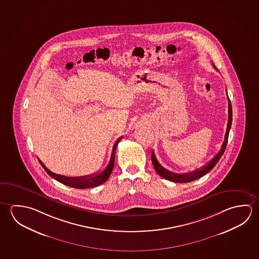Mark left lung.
I'll return each instance as SVG.
<instances>
[{
	"mask_svg": "<svg viewBox=\"0 0 259 259\" xmlns=\"http://www.w3.org/2000/svg\"><path fill=\"white\" fill-rule=\"evenodd\" d=\"M213 68L218 70L213 64ZM227 99H228V122H227V132H226V136H225V140L223 142L222 147H221V150L218 152V154L210 162H208L206 165H204L203 167L196 169V170L193 171V172H186V174H176V172H171V171H169L167 169L163 167L158 163L157 159H156L155 155H154V152H152V154H151L152 163H153L155 171H156V172L158 174L160 177H162L164 179L169 180V181L175 182V183H188V182L195 181V180L198 179L200 177H204V175H206L211 169H213L214 167V165L218 163L219 159L221 158V156H222L225 150H226L227 140H228V136H229V131H230V128H231L232 116H233V114H232V105L228 96H227Z\"/></svg>",
	"mask_w": 259,
	"mask_h": 259,
	"instance_id": "left-lung-1",
	"label": "left lung"
}]
</instances>
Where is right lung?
Here are the masks:
<instances>
[{
    "instance_id": "obj_1",
    "label": "right lung",
    "mask_w": 259,
    "mask_h": 259,
    "mask_svg": "<svg viewBox=\"0 0 259 259\" xmlns=\"http://www.w3.org/2000/svg\"><path fill=\"white\" fill-rule=\"evenodd\" d=\"M122 138H123V136L119 137L116 142L114 143L109 163L107 164V166L105 167V170L100 172H96L94 175H90V176H84V177H64V176H62V175H57V174H55V172H51L50 170L42 163L40 159L38 158V160H39V162L41 163V166L45 168L46 172L51 177H53L56 181L60 182V183L64 184L65 186L73 187V188H78V189H85V188L96 187V186H100V185H102L103 183H105L109 178L110 175H111V172L113 171V168H114L115 149L117 147L119 142L122 140Z\"/></svg>"
}]
</instances>
